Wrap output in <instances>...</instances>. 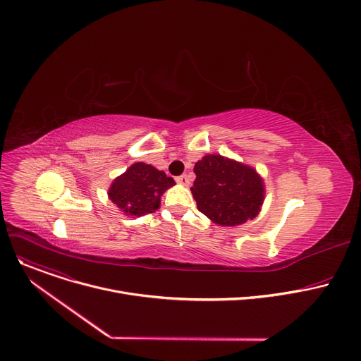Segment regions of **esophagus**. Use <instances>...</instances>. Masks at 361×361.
<instances>
[{
	"label": "esophagus",
	"instance_id": "34e87169",
	"mask_svg": "<svg viewBox=\"0 0 361 361\" xmlns=\"http://www.w3.org/2000/svg\"><path fill=\"white\" fill-rule=\"evenodd\" d=\"M176 181H177V183H180V184H183V185H188V184H190V178H188V176H187V174L178 176V177L176 178Z\"/></svg>",
	"mask_w": 361,
	"mask_h": 361
}]
</instances>
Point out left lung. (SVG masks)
<instances>
[{"label": "left lung", "mask_w": 361, "mask_h": 361, "mask_svg": "<svg viewBox=\"0 0 361 361\" xmlns=\"http://www.w3.org/2000/svg\"><path fill=\"white\" fill-rule=\"evenodd\" d=\"M194 173L197 207L214 223L238 226L259 214L264 185L254 169L210 154L195 163Z\"/></svg>", "instance_id": "8db88e82"}]
</instances>
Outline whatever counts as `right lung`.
Listing matches in <instances>:
<instances>
[{
  "instance_id": "1",
  "label": "right lung",
  "mask_w": 361,
  "mask_h": 361,
  "mask_svg": "<svg viewBox=\"0 0 361 361\" xmlns=\"http://www.w3.org/2000/svg\"><path fill=\"white\" fill-rule=\"evenodd\" d=\"M174 184L164 171L145 163H135L114 180L109 195L123 213L138 217L156 212L163 192Z\"/></svg>"
}]
</instances>
